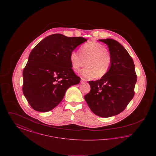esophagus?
Listing matches in <instances>:
<instances>
[{
    "label": "esophagus",
    "mask_w": 156,
    "mask_h": 156,
    "mask_svg": "<svg viewBox=\"0 0 156 156\" xmlns=\"http://www.w3.org/2000/svg\"><path fill=\"white\" fill-rule=\"evenodd\" d=\"M81 82L82 83H83V82H87V80H86L85 79H84V78H81Z\"/></svg>",
    "instance_id": "esophagus-1"
}]
</instances>
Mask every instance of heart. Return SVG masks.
Here are the masks:
<instances>
[{
    "mask_svg": "<svg viewBox=\"0 0 156 156\" xmlns=\"http://www.w3.org/2000/svg\"><path fill=\"white\" fill-rule=\"evenodd\" d=\"M71 67L75 72L78 73L82 68V75L85 78H102L111 68L113 57L111 52L105 46L97 41H90L82 45L80 52L73 51L70 54Z\"/></svg>",
    "mask_w": 156,
    "mask_h": 156,
    "instance_id": "obj_1",
    "label": "heart"
}]
</instances>
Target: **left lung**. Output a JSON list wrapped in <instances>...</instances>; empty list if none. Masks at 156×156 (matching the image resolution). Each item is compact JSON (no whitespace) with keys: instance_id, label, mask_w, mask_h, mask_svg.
<instances>
[{"instance_id":"obj_1","label":"left lung","mask_w":156,"mask_h":156,"mask_svg":"<svg viewBox=\"0 0 156 156\" xmlns=\"http://www.w3.org/2000/svg\"><path fill=\"white\" fill-rule=\"evenodd\" d=\"M99 41L108 45L113 57L112 65L104 78L89 81L90 91L85 100L95 115L108 118L123 111L133 99L137 75L133 60L119 42L111 38Z\"/></svg>"}]
</instances>
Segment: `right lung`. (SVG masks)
I'll return each mask as SVG.
<instances>
[{"mask_svg":"<svg viewBox=\"0 0 156 156\" xmlns=\"http://www.w3.org/2000/svg\"><path fill=\"white\" fill-rule=\"evenodd\" d=\"M87 40L54 34L45 37L30 52L23 72V94L37 111H50L64 98L70 87L78 84L70 54Z\"/></svg>","mask_w":156,"mask_h":156,"instance_id":"obj_1","label":"right lung"}]
</instances>
